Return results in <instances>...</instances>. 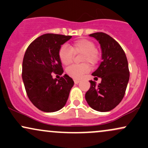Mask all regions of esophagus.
Returning a JSON list of instances; mask_svg holds the SVG:
<instances>
[{"mask_svg": "<svg viewBox=\"0 0 148 148\" xmlns=\"http://www.w3.org/2000/svg\"><path fill=\"white\" fill-rule=\"evenodd\" d=\"M74 83H75L76 84H79V83L80 82L79 80H77V79H74Z\"/></svg>", "mask_w": 148, "mask_h": 148, "instance_id": "34e87169", "label": "esophagus"}]
</instances>
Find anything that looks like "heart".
I'll use <instances>...</instances> for the list:
<instances>
[{
  "label": "heart",
  "mask_w": 148,
  "mask_h": 148,
  "mask_svg": "<svg viewBox=\"0 0 148 148\" xmlns=\"http://www.w3.org/2000/svg\"><path fill=\"white\" fill-rule=\"evenodd\" d=\"M83 53L82 61L95 64L99 60V53L93 42L86 39H81L74 42L69 47L63 45L59 51V58L62 64L68 65L73 61L74 54ZM88 64H72L66 69V72L74 79H80L89 71Z\"/></svg>",
  "instance_id": "obj_1"
}]
</instances>
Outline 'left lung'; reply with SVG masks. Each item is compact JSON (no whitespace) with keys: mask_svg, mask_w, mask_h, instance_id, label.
<instances>
[{"mask_svg":"<svg viewBox=\"0 0 148 148\" xmlns=\"http://www.w3.org/2000/svg\"><path fill=\"white\" fill-rule=\"evenodd\" d=\"M99 43L101 60L99 67L92 74L99 77L98 85L90 81V88L86 93V100L94 110L100 112L111 111L123 99L129 79L130 71L127 59L123 48L113 38L104 33L90 35Z\"/></svg>","mask_w":148,"mask_h":148,"instance_id":"1","label":"left lung"}]
</instances>
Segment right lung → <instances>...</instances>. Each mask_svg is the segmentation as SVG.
<instances>
[{
  "mask_svg": "<svg viewBox=\"0 0 148 148\" xmlns=\"http://www.w3.org/2000/svg\"><path fill=\"white\" fill-rule=\"evenodd\" d=\"M72 36L47 33L37 37L26 49L22 64V79L33 104L47 113L60 110L66 104L74 81L67 74L53 79L52 72L63 73L59 58L61 45Z\"/></svg>",
  "mask_w": 148,
  "mask_h": 148,
  "instance_id": "add662e5",
  "label": "right lung"
}]
</instances>
